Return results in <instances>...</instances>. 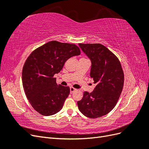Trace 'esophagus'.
<instances>
[{
	"instance_id": "esophagus-1",
	"label": "esophagus",
	"mask_w": 149,
	"mask_h": 149,
	"mask_svg": "<svg viewBox=\"0 0 149 149\" xmlns=\"http://www.w3.org/2000/svg\"><path fill=\"white\" fill-rule=\"evenodd\" d=\"M76 91V89L73 88V87H70V93H73L74 91Z\"/></svg>"
}]
</instances>
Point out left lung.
<instances>
[{"label":"left lung","mask_w":149,"mask_h":149,"mask_svg":"<svg viewBox=\"0 0 149 149\" xmlns=\"http://www.w3.org/2000/svg\"><path fill=\"white\" fill-rule=\"evenodd\" d=\"M91 61L90 76L96 84L91 93L84 91L78 101L79 111L89 118H100L111 111L123 91L124 75L114 54L100 43H79Z\"/></svg>","instance_id":"1"}]
</instances>
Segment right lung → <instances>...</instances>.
<instances>
[{"mask_svg": "<svg viewBox=\"0 0 149 149\" xmlns=\"http://www.w3.org/2000/svg\"><path fill=\"white\" fill-rule=\"evenodd\" d=\"M80 53L74 44L51 41L27 58L22 70V84L29 102L38 113L52 116L62 109L70 89L57 84L54 75L60 73L66 60Z\"/></svg>", "mask_w": 149, "mask_h": 149, "instance_id": "1", "label": "right lung"}]
</instances>
